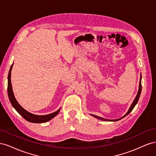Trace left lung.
I'll use <instances>...</instances> for the list:
<instances>
[{
    "label": "left lung",
    "mask_w": 156,
    "mask_h": 156,
    "mask_svg": "<svg viewBox=\"0 0 156 156\" xmlns=\"http://www.w3.org/2000/svg\"><path fill=\"white\" fill-rule=\"evenodd\" d=\"M141 78H142V77H141V74H140V82H139V90H138L137 94H136V97H135V100H134V101H133V103H132V104H131L130 108H129L128 111H127V112L126 113V114L124 116H122V118H120V119H116V120H107V119H103V118H101V117L98 116H96V115H91L93 116L94 117L96 118V119H100V120H103V121H118V120H121L122 119H123V118H124L125 116H126L127 115H129V113L131 112V111L133 109V108L135 107V106L136 105V103H137V102H138V101H139V97H140V93H141V89H142V87H141Z\"/></svg>",
    "instance_id": "obj_1"
}]
</instances>
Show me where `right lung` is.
Instances as JSON below:
<instances>
[{
  "label": "right lung",
  "instance_id": "obj_1",
  "mask_svg": "<svg viewBox=\"0 0 156 156\" xmlns=\"http://www.w3.org/2000/svg\"><path fill=\"white\" fill-rule=\"evenodd\" d=\"M12 67L13 64L11 66V68L10 69V71H9L8 76V94L11 104L12 105L13 107L18 112L19 114L24 118L26 120H27L28 122H32V123H45V122L49 121L52 119H53L55 116L57 115L58 114V112H60V108L58 111H56V112L51 113V114L49 115H36L28 112L25 109V108H23L20 104H19V103L16 100L15 96H14V94L12 90V87L11 83V71Z\"/></svg>",
  "mask_w": 156,
  "mask_h": 156
}]
</instances>
